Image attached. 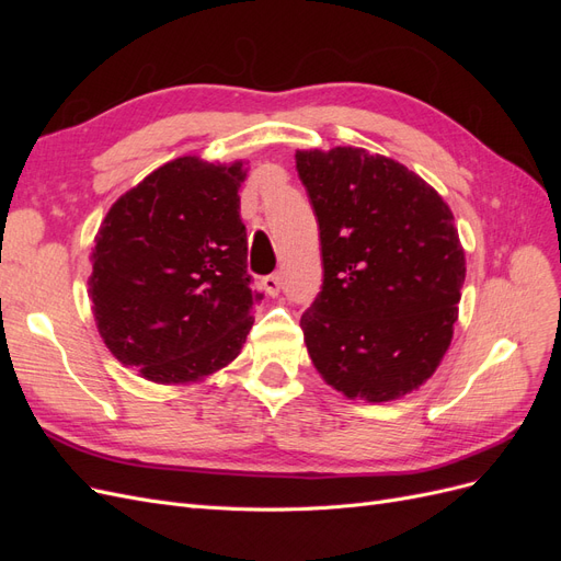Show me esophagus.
Here are the masks:
<instances>
[{
  "label": "esophagus",
  "instance_id": "1",
  "mask_svg": "<svg viewBox=\"0 0 561 561\" xmlns=\"http://www.w3.org/2000/svg\"><path fill=\"white\" fill-rule=\"evenodd\" d=\"M262 285H264V293H266L268 297H276V295L280 293L283 280H280L278 274H271V276H266V278L262 280Z\"/></svg>",
  "mask_w": 561,
  "mask_h": 561
}]
</instances>
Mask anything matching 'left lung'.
<instances>
[{
  "instance_id": "obj_1",
  "label": "left lung",
  "mask_w": 561,
  "mask_h": 561,
  "mask_svg": "<svg viewBox=\"0 0 561 561\" xmlns=\"http://www.w3.org/2000/svg\"><path fill=\"white\" fill-rule=\"evenodd\" d=\"M322 285L301 316L332 388L369 402L419 388L447 353L466 280L454 215L410 168L363 147L297 151Z\"/></svg>"
}]
</instances>
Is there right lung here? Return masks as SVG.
I'll return each mask as SVG.
<instances>
[{
    "instance_id": "obj_1",
    "label": "right lung",
    "mask_w": 561,
    "mask_h": 561,
    "mask_svg": "<svg viewBox=\"0 0 561 561\" xmlns=\"http://www.w3.org/2000/svg\"><path fill=\"white\" fill-rule=\"evenodd\" d=\"M243 161H168L110 208L89 278L98 332L157 383L213 375L241 353L262 293L248 274Z\"/></svg>"
}]
</instances>
